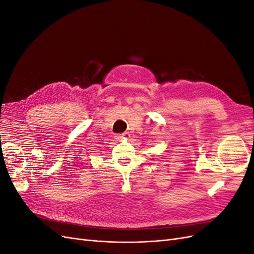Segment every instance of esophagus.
<instances>
[{
  "label": "esophagus",
  "mask_w": 254,
  "mask_h": 254,
  "mask_svg": "<svg viewBox=\"0 0 254 254\" xmlns=\"http://www.w3.org/2000/svg\"><path fill=\"white\" fill-rule=\"evenodd\" d=\"M129 136H130V134L128 132H125V133H122V134H115L114 137L117 140H127Z\"/></svg>",
  "instance_id": "obj_1"
}]
</instances>
